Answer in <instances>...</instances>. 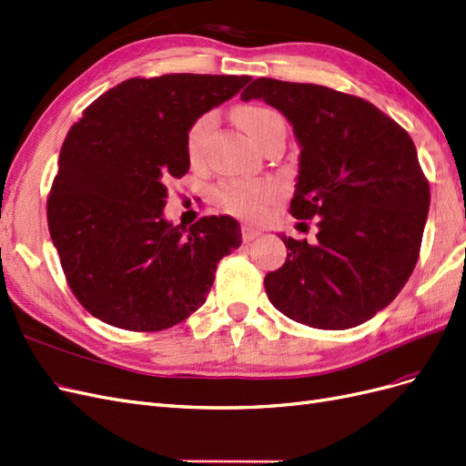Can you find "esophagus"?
<instances>
[{
    "mask_svg": "<svg viewBox=\"0 0 466 466\" xmlns=\"http://www.w3.org/2000/svg\"><path fill=\"white\" fill-rule=\"evenodd\" d=\"M241 233H243V241H245V243L255 241L257 237H260V235H262V231H260L258 228H252V225H243V228H241Z\"/></svg>",
    "mask_w": 466,
    "mask_h": 466,
    "instance_id": "34e87169",
    "label": "esophagus"
}]
</instances>
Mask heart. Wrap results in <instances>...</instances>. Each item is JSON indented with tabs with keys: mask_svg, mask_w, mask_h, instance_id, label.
<instances>
[{
	"mask_svg": "<svg viewBox=\"0 0 466 466\" xmlns=\"http://www.w3.org/2000/svg\"><path fill=\"white\" fill-rule=\"evenodd\" d=\"M233 118L238 128H241L255 144H258L260 139L268 134V130H270L276 122L281 120L278 112L258 105L237 106L233 110ZM214 126H216V120L211 115L200 116L190 126L188 136H187V153L190 161L200 159L206 139L211 134V130H214ZM272 196H274V187L266 185V182L237 180V182H225V185L218 188V198L223 204V208H228L231 214L243 216V218L257 216L262 204L270 200Z\"/></svg>",
	"mask_w": 466,
	"mask_h": 466,
	"instance_id": "obj_1",
	"label": "heart"
}]
</instances>
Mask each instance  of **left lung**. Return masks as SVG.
Here are the masks:
<instances>
[{"instance_id": "1", "label": "left lung", "mask_w": 466, "mask_h": 466, "mask_svg": "<svg viewBox=\"0 0 466 466\" xmlns=\"http://www.w3.org/2000/svg\"><path fill=\"white\" fill-rule=\"evenodd\" d=\"M278 108L301 147L289 211L317 221L313 245L281 235L288 258L268 299L295 322L358 327L385 309L418 262L430 185L412 137L375 105L313 83L258 77L241 93Z\"/></svg>"}]
</instances>
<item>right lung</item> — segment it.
I'll list each match as a JSON object with an SVG mask.
<instances>
[{
	"label": "right lung",
	"instance_id": "add662e5",
	"mask_svg": "<svg viewBox=\"0 0 466 466\" xmlns=\"http://www.w3.org/2000/svg\"><path fill=\"white\" fill-rule=\"evenodd\" d=\"M248 76L132 77L69 128L46 216L69 289L116 329H171L204 305L218 262L241 247L229 216L185 229L163 218L167 180L188 173L187 136Z\"/></svg>",
	"mask_w": 466,
	"mask_h": 466
}]
</instances>
